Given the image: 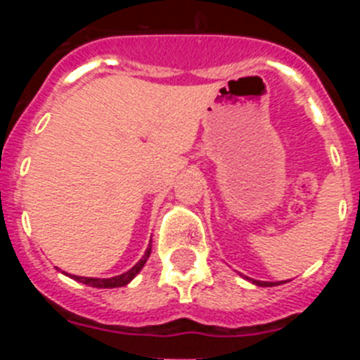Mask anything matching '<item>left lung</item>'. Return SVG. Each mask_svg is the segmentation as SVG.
<instances>
[{
    "label": "left lung",
    "mask_w": 360,
    "mask_h": 360,
    "mask_svg": "<svg viewBox=\"0 0 360 360\" xmlns=\"http://www.w3.org/2000/svg\"><path fill=\"white\" fill-rule=\"evenodd\" d=\"M247 281H250L252 285H256V287H276V285H281V283H287V281H276V283H270V281H257V279H250V278H245Z\"/></svg>",
    "instance_id": "8db88e82"
}]
</instances>
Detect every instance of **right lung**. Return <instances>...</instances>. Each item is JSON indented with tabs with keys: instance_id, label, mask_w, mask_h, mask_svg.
Returning a JSON list of instances; mask_svg holds the SVG:
<instances>
[{
	"instance_id": "right-lung-1",
	"label": "right lung",
	"mask_w": 360,
	"mask_h": 360,
	"mask_svg": "<svg viewBox=\"0 0 360 360\" xmlns=\"http://www.w3.org/2000/svg\"><path fill=\"white\" fill-rule=\"evenodd\" d=\"M149 254H151V245H149L148 249H146L144 256H142V259L139 263H136L135 266H131V269L128 270V272H124V274L120 276H115V278H82V276H72L75 281L82 283V285H88V287H95V288H117V287H126L129 281H131L133 278H135L139 272L142 270V266L146 265V262H148Z\"/></svg>"
}]
</instances>
